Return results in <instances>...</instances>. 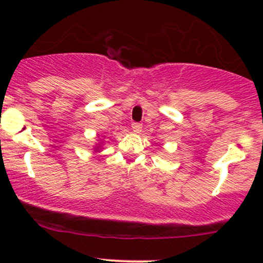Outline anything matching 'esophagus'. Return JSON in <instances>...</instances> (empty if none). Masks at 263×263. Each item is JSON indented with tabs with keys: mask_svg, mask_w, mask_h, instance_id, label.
I'll return each instance as SVG.
<instances>
[{
	"mask_svg": "<svg viewBox=\"0 0 263 263\" xmlns=\"http://www.w3.org/2000/svg\"><path fill=\"white\" fill-rule=\"evenodd\" d=\"M132 129H134V132H136V134H140L142 129V124L141 123H137V122H135V123H132Z\"/></svg>",
	"mask_w": 263,
	"mask_h": 263,
	"instance_id": "esophagus-1",
	"label": "esophagus"
}]
</instances>
